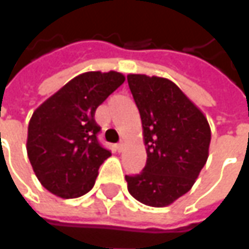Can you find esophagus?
Wrapping results in <instances>:
<instances>
[{
  "label": "esophagus",
  "mask_w": 249,
  "mask_h": 249,
  "mask_svg": "<svg viewBox=\"0 0 249 249\" xmlns=\"http://www.w3.org/2000/svg\"><path fill=\"white\" fill-rule=\"evenodd\" d=\"M116 147H117V150H118V151H120V153H121V151L124 150L125 142H124V141H121V142H120V143H118V144H117Z\"/></svg>",
  "instance_id": "esophagus-1"
}]
</instances>
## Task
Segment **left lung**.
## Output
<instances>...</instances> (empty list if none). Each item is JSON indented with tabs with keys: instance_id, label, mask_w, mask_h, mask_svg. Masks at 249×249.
<instances>
[{
	"instance_id": "1",
	"label": "left lung",
	"mask_w": 249,
	"mask_h": 249,
	"mask_svg": "<svg viewBox=\"0 0 249 249\" xmlns=\"http://www.w3.org/2000/svg\"><path fill=\"white\" fill-rule=\"evenodd\" d=\"M147 153L139 175L125 176L128 192L149 207H168L193 187L210 154L207 117L168 78L128 74Z\"/></svg>"
}]
</instances>
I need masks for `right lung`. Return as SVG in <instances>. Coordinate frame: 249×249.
<instances>
[{"mask_svg":"<svg viewBox=\"0 0 249 249\" xmlns=\"http://www.w3.org/2000/svg\"><path fill=\"white\" fill-rule=\"evenodd\" d=\"M124 81L117 71L82 73L34 110L26 147L48 192L77 198L93 187L99 167L111 156L99 144L95 111Z\"/></svg>","mask_w":249,"mask_h":249,"instance_id":"1","label":"right lung"}]
</instances>
